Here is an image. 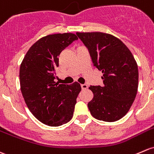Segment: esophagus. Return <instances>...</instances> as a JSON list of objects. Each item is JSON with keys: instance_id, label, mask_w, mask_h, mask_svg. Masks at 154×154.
I'll use <instances>...</instances> for the list:
<instances>
[{"instance_id": "esophagus-1", "label": "esophagus", "mask_w": 154, "mask_h": 154, "mask_svg": "<svg viewBox=\"0 0 154 154\" xmlns=\"http://www.w3.org/2000/svg\"><path fill=\"white\" fill-rule=\"evenodd\" d=\"M81 88H82V89H86L87 88H88V85H86V84H82L81 85Z\"/></svg>"}]
</instances>
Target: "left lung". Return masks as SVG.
Masks as SVG:
<instances>
[{
    "label": "left lung",
    "instance_id": "1",
    "mask_svg": "<svg viewBox=\"0 0 154 154\" xmlns=\"http://www.w3.org/2000/svg\"><path fill=\"white\" fill-rule=\"evenodd\" d=\"M88 48L94 66L103 74V85H91L94 97L88 103L99 120L115 122L128 112L138 89L137 62L128 48L114 35L103 32H77Z\"/></svg>",
    "mask_w": 154,
    "mask_h": 154
}]
</instances>
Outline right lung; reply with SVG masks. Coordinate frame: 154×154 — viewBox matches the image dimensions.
I'll use <instances>...</instances> for the list:
<instances>
[{"label": "right lung", "mask_w": 154, "mask_h": 154, "mask_svg": "<svg viewBox=\"0 0 154 154\" xmlns=\"http://www.w3.org/2000/svg\"><path fill=\"white\" fill-rule=\"evenodd\" d=\"M73 33L54 34L35 42L20 67V84L27 107L39 121L48 126L62 125L72 119L81 86L54 81L60 54L74 40Z\"/></svg>", "instance_id": "right-lung-1"}]
</instances>
